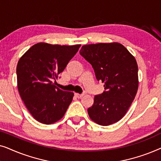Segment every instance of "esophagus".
Here are the masks:
<instances>
[{"instance_id":"34e87169","label":"esophagus","mask_w":161,"mask_h":161,"mask_svg":"<svg viewBox=\"0 0 161 161\" xmlns=\"http://www.w3.org/2000/svg\"><path fill=\"white\" fill-rule=\"evenodd\" d=\"M83 95H84V94H78V93H75V96L77 98H78V99H80V98H82L83 97Z\"/></svg>"}]
</instances>
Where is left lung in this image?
Returning <instances> with one entry per match:
<instances>
[{"label":"left lung","mask_w":161,"mask_h":161,"mask_svg":"<svg viewBox=\"0 0 161 161\" xmlns=\"http://www.w3.org/2000/svg\"><path fill=\"white\" fill-rule=\"evenodd\" d=\"M80 54L91 64L105 91L94 96L88 108L90 119L107 126L122 119L135 98L138 88V64L133 55L118 42L86 45Z\"/></svg>","instance_id":"obj_1"}]
</instances>
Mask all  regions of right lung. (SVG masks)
<instances>
[{"mask_svg":"<svg viewBox=\"0 0 161 161\" xmlns=\"http://www.w3.org/2000/svg\"><path fill=\"white\" fill-rule=\"evenodd\" d=\"M80 45L35 44L19 58L17 66V88L33 117L50 125L60 120L74 93L62 91L53 82L78 51Z\"/></svg>","mask_w":161,"mask_h":161,"instance_id":"1","label":"right lung"}]
</instances>
